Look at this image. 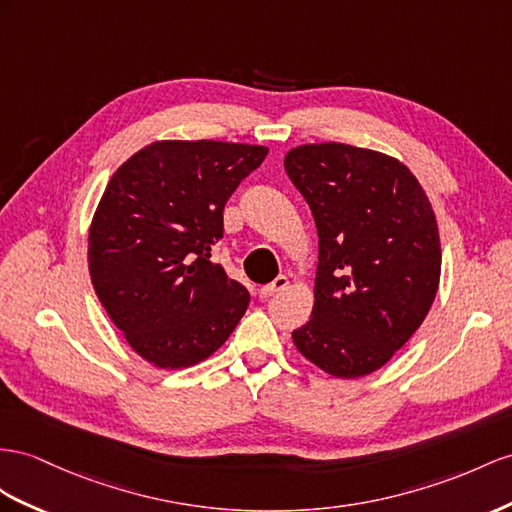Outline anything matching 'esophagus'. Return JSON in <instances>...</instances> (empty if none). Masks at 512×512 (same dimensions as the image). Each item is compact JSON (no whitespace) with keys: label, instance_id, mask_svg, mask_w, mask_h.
<instances>
[{"label":"esophagus","instance_id":"obj_1","mask_svg":"<svg viewBox=\"0 0 512 512\" xmlns=\"http://www.w3.org/2000/svg\"><path fill=\"white\" fill-rule=\"evenodd\" d=\"M287 285H290V279L283 277V274H281V277H277L272 283L261 285V287H259V296H261V298H268V296H272V294H277V292L285 290Z\"/></svg>","mask_w":512,"mask_h":512}]
</instances>
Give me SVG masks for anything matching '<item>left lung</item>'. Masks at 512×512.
I'll list each match as a JSON object with an SVG mask.
<instances>
[{"instance_id": "left-lung-1", "label": "left lung", "mask_w": 512, "mask_h": 512, "mask_svg": "<svg viewBox=\"0 0 512 512\" xmlns=\"http://www.w3.org/2000/svg\"><path fill=\"white\" fill-rule=\"evenodd\" d=\"M318 229L316 303L292 333L300 355L359 378L396 355L428 316L441 277L437 218L396 157L342 142L285 155Z\"/></svg>"}]
</instances>
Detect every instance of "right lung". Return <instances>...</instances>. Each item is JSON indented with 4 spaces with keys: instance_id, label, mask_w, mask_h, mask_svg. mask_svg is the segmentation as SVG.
<instances>
[{
    "instance_id": "1",
    "label": "right lung",
    "mask_w": 512,
    "mask_h": 512,
    "mask_svg": "<svg viewBox=\"0 0 512 512\" xmlns=\"http://www.w3.org/2000/svg\"><path fill=\"white\" fill-rule=\"evenodd\" d=\"M266 147L160 140L108 181L88 233V270L116 329L142 359L179 370L216 352L248 307V290L209 261L222 212Z\"/></svg>"
}]
</instances>
